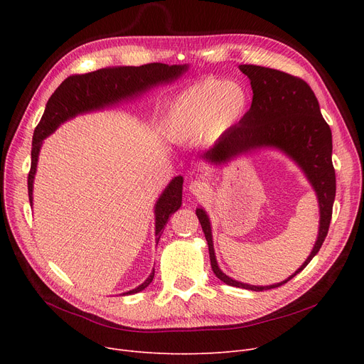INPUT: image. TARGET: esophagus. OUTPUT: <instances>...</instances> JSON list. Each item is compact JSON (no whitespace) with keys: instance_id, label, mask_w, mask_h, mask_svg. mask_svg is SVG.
<instances>
[{"instance_id":"34e87169","label":"esophagus","mask_w":364,"mask_h":364,"mask_svg":"<svg viewBox=\"0 0 364 364\" xmlns=\"http://www.w3.org/2000/svg\"><path fill=\"white\" fill-rule=\"evenodd\" d=\"M188 188L195 196H203L205 193H208L209 186L203 180H193L192 183H190Z\"/></svg>"}]
</instances>
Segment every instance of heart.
Here are the masks:
<instances>
[{"instance_id": "heart-1", "label": "heart", "mask_w": 364, "mask_h": 364, "mask_svg": "<svg viewBox=\"0 0 364 364\" xmlns=\"http://www.w3.org/2000/svg\"><path fill=\"white\" fill-rule=\"evenodd\" d=\"M247 106L242 85L223 80H205L186 88L172 102L165 132L172 141H190L202 134L214 139L233 125Z\"/></svg>"}]
</instances>
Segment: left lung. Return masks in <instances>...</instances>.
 <instances>
[{"mask_svg": "<svg viewBox=\"0 0 364 364\" xmlns=\"http://www.w3.org/2000/svg\"><path fill=\"white\" fill-rule=\"evenodd\" d=\"M239 69L251 80L252 105L237 125L228 128L205 158L224 162L239 153L255 147L273 146L288 153L307 174L320 205L318 237L310 257L286 280L270 286H252L225 276L217 264L211 225L203 209L196 215L205 233L214 274L224 283L250 291L274 289L301 273L328 236L336 193L335 168L332 164V131L323 119L311 87L298 76L270 68L240 65Z\"/></svg>", "mask_w": 364, "mask_h": 364, "instance_id": "8db88e82", "label": "left lung"}]
</instances>
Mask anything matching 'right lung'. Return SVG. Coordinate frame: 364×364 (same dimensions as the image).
I'll list each match as a JSON object with an SVG mask.
<instances>
[{"label":"right lung","instance_id":"1","mask_svg":"<svg viewBox=\"0 0 364 364\" xmlns=\"http://www.w3.org/2000/svg\"><path fill=\"white\" fill-rule=\"evenodd\" d=\"M186 69V65L168 66L164 63H147L143 66L109 68L68 76L51 94L43 118L33 131L31 171L28 174L29 202L32 203V186L41 143L57 127L78 113L102 109L107 105L117 103L122 99L131 97V95L143 92L156 84L177 80ZM181 192L183 178L176 177L156 202V242H159L169 217L181 206ZM153 276H155V272H151L147 280L141 283L139 288L127 292L125 295L137 294L147 288L153 280Z\"/></svg>","mask_w":364,"mask_h":364}]
</instances>
